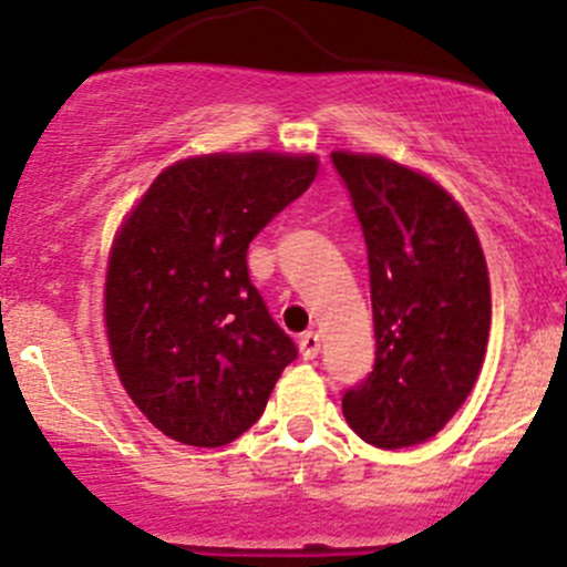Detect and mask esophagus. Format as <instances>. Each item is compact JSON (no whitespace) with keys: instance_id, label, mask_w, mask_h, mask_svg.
<instances>
[{"instance_id":"obj_1","label":"esophagus","mask_w":567,"mask_h":567,"mask_svg":"<svg viewBox=\"0 0 567 567\" xmlns=\"http://www.w3.org/2000/svg\"><path fill=\"white\" fill-rule=\"evenodd\" d=\"M319 349H322V338H319V332L308 330L300 336V354L306 360H313L319 354Z\"/></svg>"}]
</instances>
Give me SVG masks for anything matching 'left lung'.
<instances>
[{"mask_svg":"<svg viewBox=\"0 0 567 567\" xmlns=\"http://www.w3.org/2000/svg\"><path fill=\"white\" fill-rule=\"evenodd\" d=\"M369 248L377 360L343 393L354 434L382 451L431 440L481 377L492 286L464 207L423 172L382 155H330Z\"/></svg>","mask_w":567,"mask_h":567,"instance_id":"left-lung-1","label":"left lung"}]
</instances>
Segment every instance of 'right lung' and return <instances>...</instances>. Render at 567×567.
<instances>
[{"instance_id":"add662e5","label":"right lung","mask_w":567,"mask_h":567,"mask_svg":"<svg viewBox=\"0 0 567 567\" xmlns=\"http://www.w3.org/2000/svg\"><path fill=\"white\" fill-rule=\"evenodd\" d=\"M317 155L213 153L163 168L109 250L116 377L157 431L220 447L265 412L291 338L248 278V245L308 190Z\"/></svg>"}]
</instances>
